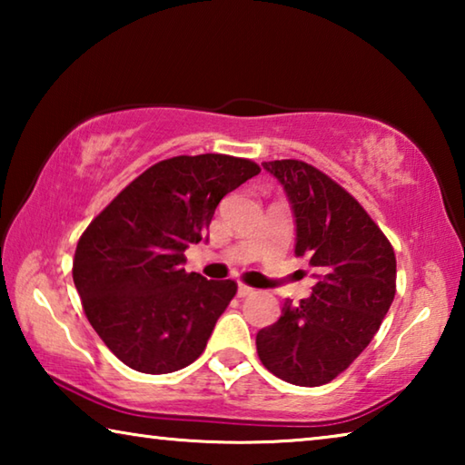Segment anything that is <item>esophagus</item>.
Returning a JSON list of instances; mask_svg holds the SVG:
<instances>
[{"mask_svg": "<svg viewBox=\"0 0 465 465\" xmlns=\"http://www.w3.org/2000/svg\"><path fill=\"white\" fill-rule=\"evenodd\" d=\"M252 293H254V289L248 287V285H242V282H240V285H238V297H248Z\"/></svg>", "mask_w": 465, "mask_h": 465, "instance_id": "1", "label": "esophagus"}]
</instances>
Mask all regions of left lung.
Segmentation results:
<instances>
[{
    "instance_id": "8db88e82",
    "label": "left lung",
    "mask_w": 465,
    "mask_h": 465,
    "mask_svg": "<svg viewBox=\"0 0 465 465\" xmlns=\"http://www.w3.org/2000/svg\"><path fill=\"white\" fill-rule=\"evenodd\" d=\"M293 211L295 256L310 261L316 285L258 330L256 351L279 380L316 388L342 373L371 342L396 295L388 238L334 180L299 160L264 162Z\"/></svg>"
}]
</instances>
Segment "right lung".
I'll list each match as a JSON object with an SVG mask.
<instances>
[{
	"mask_svg": "<svg viewBox=\"0 0 465 465\" xmlns=\"http://www.w3.org/2000/svg\"><path fill=\"white\" fill-rule=\"evenodd\" d=\"M261 168L203 153L155 163L119 193L77 242L74 282L92 328L124 365L172 373L201 357L235 282L186 272L219 201Z\"/></svg>",
	"mask_w": 465,
	"mask_h": 465,
	"instance_id": "add662e5",
	"label": "right lung"
}]
</instances>
